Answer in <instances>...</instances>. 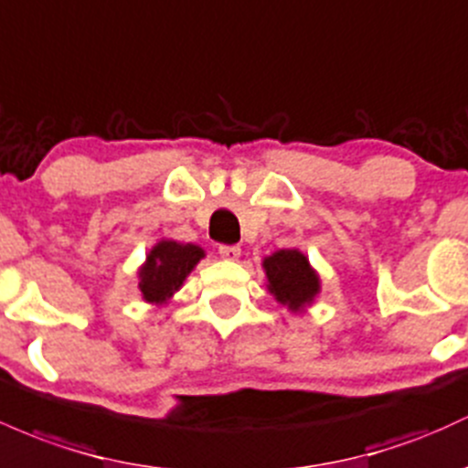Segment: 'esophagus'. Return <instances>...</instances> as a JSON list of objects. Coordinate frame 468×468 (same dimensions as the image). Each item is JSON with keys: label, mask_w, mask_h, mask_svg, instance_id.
<instances>
[{"label": "esophagus", "mask_w": 468, "mask_h": 468, "mask_svg": "<svg viewBox=\"0 0 468 468\" xmlns=\"http://www.w3.org/2000/svg\"><path fill=\"white\" fill-rule=\"evenodd\" d=\"M218 253L222 255L224 260H238L239 255H242V249L239 246H229V244H222L218 249Z\"/></svg>", "instance_id": "1"}]
</instances>
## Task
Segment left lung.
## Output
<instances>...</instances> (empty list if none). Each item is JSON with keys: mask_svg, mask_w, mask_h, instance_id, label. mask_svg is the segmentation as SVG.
<instances>
[{"mask_svg": "<svg viewBox=\"0 0 468 468\" xmlns=\"http://www.w3.org/2000/svg\"><path fill=\"white\" fill-rule=\"evenodd\" d=\"M269 289L282 304H289L292 311L302 309L320 291V282L313 273L309 260L300 250H277L264 260Z\"/></svg>", "mask_w": 468, "mask_h": 468, "instance_id": "left-lung-1", "label": "left lung"}]
</instances>
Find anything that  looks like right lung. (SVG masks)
Instances as JSON below:
<instances>
[{
    "label": "right lung",
    "instance_id": "right-lung-1",
    "mask_svg": "<svg viewBox=\"0 0 468 468\" xmlns=\"http://www.w3.org/2000/svg\"><path fill=\"white\" fill-rule=\"evenodd\" d=\"M204 258V250L195 244L159 242L146 264L140 271V289L146 302L162 304L182 286L184 277L193 271V266Z\"/></svg>",
    "mask_w": 468,
    "mask_h": 468
}]
</instances>
